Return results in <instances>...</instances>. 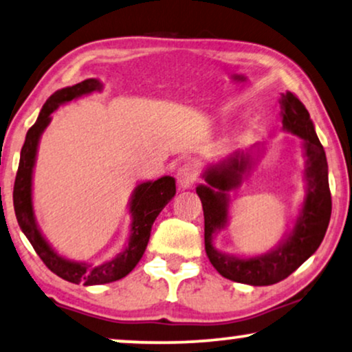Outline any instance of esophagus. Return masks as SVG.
<instances>
[{
    "label": "esophagus",
    "mask_w": 352,
    "mask_h": 352,
    "mask_svg": "<svg viewBox=\"0 0 352 352\" xmlns=\"http://www.w3.org/2000/svg\"><path fill=\"white\" fill-rule=\"evenodd\" d=\"M177 182H179L180 188H191L196 182V173H195V167L186 164V166L180 167L179 172H177Z\"/></svg>",
    "instance_id": "34e87169"
}]
</instances>
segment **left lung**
Masks as SVG:
<instances>
[{
  "mask_svg": "<svg viewBox=\"0 0 352 352\" xmlns=\"http://www.w3.org/2000/svg\"><path fill=\"white\" fill-rule=\"evenodd\" d=\"M280 107L285 132L298 135L302 140L306 198L293 228L274 250L259 256L238 257L225 254L214 246L215 235L228 223L230 193L240 188L243 179L250 175L261 154L259 144H254L250 151L238 149L209 166L203 173L206 185L196 188L204 210V245L210 264L222 277L252 287L278 283L292 275L320 246L331 215L329 164L311 116L292 91L282 93Z\"/></svg>",
  "mask_w": 352,
  "mask_h": 352,
  "instance_id": "left-lung-1",
  "label": "left lung"
}]
</instances>
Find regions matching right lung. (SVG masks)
Wrapping results in <instances>:
<instances>
[{
    "instance_id": "right-lung-1",
    "label": "right lung",
    "mask_w": 352,
    "mask_h": 352,
    "mask_svg": "<svg viewBox=\"0 0 352 352\" xmlns=\"http://www.w3.org/2000/svg\"><path fill=\"white\" fill-rule=\"evenodd\" d=\"M102 83L98 78H87L77 85L65 87L63 90L53 93L41 107L38 119L29 129L25 137V143L21 149V161L16 182H14V210L19 227L34 246L36 254L45 262V265L58 275V277L67 280L70 283H82L85 287L90 285H104L124 278L135 269L146 250L149 236H151V227L159 212L166 208V204L175 196V179L164 175L157 180L142 182L135 186L132 196H130L129 212L132 215L130 223V235L124 251L119 252L111 261L102 262L100 265H91L87 262H77L65 259L58 254L48 240L41 233L38 223H36L34 201H32V177H34V167L38 153V143L41 133L48 127L51 122V114L59 106L70 102L77 98L90 95L93 91H101Z\"/></svg>"
}]
</instances>
